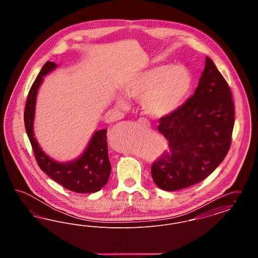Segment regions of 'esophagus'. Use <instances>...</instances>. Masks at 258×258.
Listing matches in <instances>:
<instances>
[{
    "label": "esophagus",
    "instance_id": "34e87169",
    "mask_svg": "<svg viewBox=\"0 0 258 258\" xmlns=\"http://www.w3.org/2000/svg\"><path fill=\"white\" fill-rule=\"evenodd\" d=\"M138 122L140 123H143V124L149 125V122H148L146 119H144V118H139V119H138Z\"/></svg>",
    "mask_w": 258,
    "mask_h": 258
}]
</instances>
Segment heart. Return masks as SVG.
<instances>
[{
  "label": "heart",
  "instance_id": "1",
  "mask_svg": "<svg viewBox=\"0 0 258 258\" xmlns=\"http://www.w3.org/2000/svg\"><path fill=\"white\" fill-rule=\"evenodd\" d=\"M192 75L184 66L161 63L134 76L124 87L127 98L141 100L143 109L154 118H164L178 110L192 88ZM126 108L125 98H118Z\"/></svg>",
  "mask_w": 258,
  "mask_h": 258
}]
</instances>
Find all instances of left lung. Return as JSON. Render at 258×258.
<instances>
[{
    "mask_svg": "<svg viewBox=\"0 0 258 258\" xmlns=\"http://www.w3.org/2000/svg\"><path fill=\"white\" fill-rule=\"evenodd\" d=\"M205 69L195 94L173 114L160 118L158 131L168 149L152 163L155 184L174 191L202 182L226 157L232 140V93L214 61Z\"/></svg>",
    "mask_w": 258,
    "mask_h": 258,
    "instance_id": "1",
    "label": "left lung"
}]
</instances>
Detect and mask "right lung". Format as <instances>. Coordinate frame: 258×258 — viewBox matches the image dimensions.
Masks as SVG:
<instances>
[{
	"mask_svg": "<svg viewBox=\"0 0 258 258\" xmlns=\"http://www.w3.org/2000/svg\"><path fill=\"white\" fill-rule=\"evenodd\" d=\"M55 68L56 63L54 61H46L29 91L24 111L26 132L39 168L52 180L74 192H96L108 182L110 176L111 164L108 158L106 130L96 132L83 155L77 160L70 162H57L50 159L42 152L34 137L33 123L37 90L42 82V76Z\"/></svg>",
	"mask_w": 258,
	"mask_h": 258,
	"instance_id": "1",
	"label": "right lung"
}]
</instances>
